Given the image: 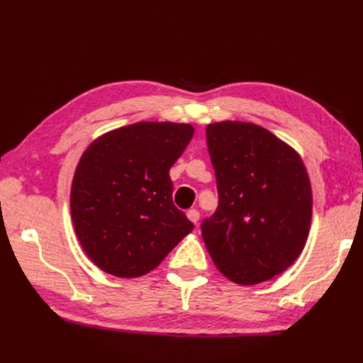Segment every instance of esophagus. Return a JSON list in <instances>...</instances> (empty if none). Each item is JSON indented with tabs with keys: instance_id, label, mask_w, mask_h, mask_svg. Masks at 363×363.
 I'll list each match as a JSON object with an SVG mask.
<instances>
[{
	"instance_id": "1",
	"label": "esophagus",
	"mask_w": 363,
	"mask_h": 363,
	"mask_svg": "<svg viewBox=\"0 0 363 363\" xmlns=\"http://www.w3.org/2000/svg\"><path fill=\"white\" fill-rule=\"evenodd\" d=\"M186 216H188L189 221L196 224V223H199V219H200V212L196 211V208H191V211L186 212Z\"/></svg>"
}]
</instances>
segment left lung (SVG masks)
Wrapping results in <instances>:
<instances>
[{"mask_svg":"<svg viewBox=\"0 0 363 363\" xmlns=\"http://www.w3.org/2000/svg\"><path fill=\"white\" fill-rule=\"evenodd\" d=\"M218 207L201 223L216 268L238 284H257L301 255L312 219L309 175L296 151L251 123L206 128Z\"/></svg>","mask_w":363,"mask_h":363,"instance_id":"8db88e82","label":"left lung"}]
</instances>
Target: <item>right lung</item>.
I'll use <instances>...</instances> for the list:
<instances>
[{
    "label": "right lung",
    "mask_w": 363,
    "mask_h": 363,
    "mask_svg": "<svg viewBox=\"0 0 363 363\" xmlns=\"http://www.w3.org/2000/svg\"><path fill=\"white\" fill-rule=\"evenodd\" d=\"M194 127L136 123L95 139L77 164L71 215L77 238L95 265L133 279L155 269L194 230L172 203L169 169Z\"/></svg>",
    "instance_id": "1"
}]
</instances>
